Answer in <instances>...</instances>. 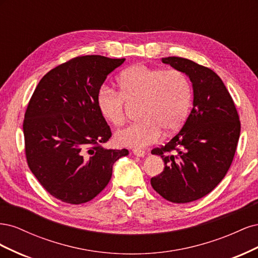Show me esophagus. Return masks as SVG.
Listing matches in <instances>:
<instances>
[{"label":"esophagus","mask_w":258,"mask_h":258,"mask_svg":"<svg viewBox=\"0 0 258 258\" xmlns=\"http://www.w3.org/2000/svg\"><path fill=\"white\" fill-rule=\"evenodd\" d=\"M132 153H134V155L135 156H137V157H144V156H145V152L144 151H142V150H134V152H132Z\"/></svg>","instance_id":"34e87169"}]
</instances>
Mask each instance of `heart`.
<instances>
[{
  "label": "heart",
  "instance_id": "b5f03b06",
  "mask_svg": "<svg viewBox=\"0 0 258 258\" xmlns=\"http://www.w3.org/2000/svg\"><path fill=\"white\" fill-rule=\"evenodd\" d=\"M118 92L102 88L97 106L103 118L113 126L126 120L124 102H141L142 120L115 132L116 142L122 146L141 148L157 142L165 135H173L188 117L192 89L190 82L178 70H163L136 64L127 68L116 79Z\"/></svg>",
  "mask_w": 258,
  "mask_h": 258
}]
</instances>
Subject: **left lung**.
<instances>
[{"label":"left lung","mask_w":258,"mask_h":258,"mask_svg":"<svg viewBox=\"0 0 258 258\" xmlns=\"http://www.w3.org/2000/svg\"><path fill=\"white\" fill-rule=\"evenodd\" d=\"M161 61L188 77L194 101L181 131L165 146L152 151L162 158L165 169L151 178V184L165 199L186 204L205 197L224 178L236 153L241 126L227 88L212 70L179 57Z\"/></svg>","instance_id":"left-lung-1"}]
</instances>
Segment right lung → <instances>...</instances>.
Returning <instances> with one entry per match:
<instances>
[{
	"mask_svg": "<svg viewBox=\"0 0 258 258\" xmlns=\"http://www.w3.org/2000/svg\"><path fill=\"white\" fill-rule=\"evenodd\" d=\"M98 54L76 57L44 75L23 120L30 170L51 196L71 205L95 198L114 163L129 151L102 145L112 132L97 106L106 76L123 63Z\"/></svg>",
	"mask_w": 258,
	"mask_h": 258,
	"instance_id": "1",
	"label": "right lung"
}]
</instances>
